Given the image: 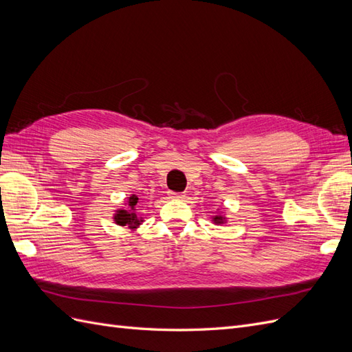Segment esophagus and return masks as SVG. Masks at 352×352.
I'll list each match as a JSON object with an SVG mask.
<instances>
[{"label": "esophagus", "mask_w": 352, "mask_h": 352, "mask_svg": "<svg viewBox=\"0 0 352 352\" xmlns=\"http://www.w3.org/2000/svg\"><path fill=\"white\" fill-rule=\"evenodd\" d=\"M168 197L172 199H182L185 198V195L182 192H168Z\"/></svg>", "instance_id": "34e87169"}]
</instances>
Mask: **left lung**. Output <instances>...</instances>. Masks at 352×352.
Here are the masks:
<instances>
[{
  "label": "left lung",
  "instance_id": "left-lung-1",
  "mask_svg": "<svg viewBox=\"0 0 352 352\" xmlns=\"http://www.w3.org/2000/svg\"><path fill=\"white\" fill-rule=\"evenodd\" d=\"M225 216H214L212 217V221H214V225H223L225 223Z\"/></svg>",
  "mask_w": 352,
  "mask_h": 352
}]
</instances>
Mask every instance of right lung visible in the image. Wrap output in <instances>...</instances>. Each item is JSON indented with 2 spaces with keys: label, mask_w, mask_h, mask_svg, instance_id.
<instances>
[{
  "label": "right lung",
  "mask_w": 352,
  "mask_h": 352,
  "mask_svg": "<svg viewBox=\"0 0 352 352\" xmlns=\"http://www.w3.org/2000/svg\"><path fill=\"white\" fill-rule=\"evenodd\" d=\"M138 198L136 195H131L129 199H127V207L123 210H117L114 212V221L116 225L119 226H127L131 229H136L138 226L141 225V223L144 221L142 217L138 216L136 212V204H138Z\"/></svg>",
  "instance_id": "obj_1"
}]
</instances>
